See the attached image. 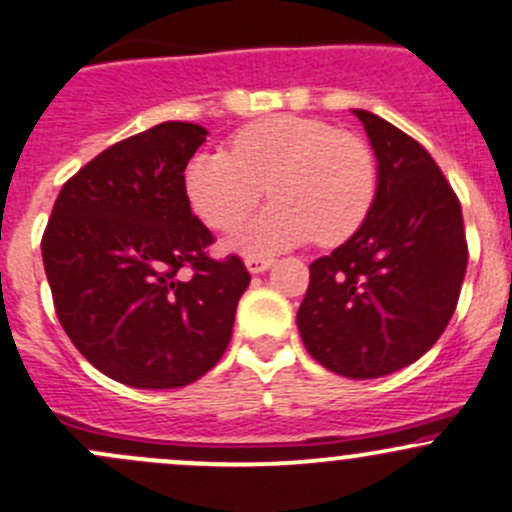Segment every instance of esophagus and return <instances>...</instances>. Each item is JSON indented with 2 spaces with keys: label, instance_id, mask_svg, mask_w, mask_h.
<instances>
[{
  "label": "esophagus",
  "instance_id": "34e87169",
  "mask_svg": "<svg viewBox=\"0 0 512 512\" xmlns=\"http://www.w3.org/2000/svg\"><path fill=\"white\" fill-rule=\"evenodd\" d=\"M245 267L247 272H252V275H260V272L270 270L272 267V257H257V255H250L245 260Z\"/></svg>",
  "mask_w": 512,
  "mask_h": 512
}]
</instances>
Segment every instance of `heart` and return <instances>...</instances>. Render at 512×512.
<instances>
[{"label": "heart", "instance_id": "1", "mask_svg": "<svg viewBox=\"0 0 512 512\" xmlns=\"http://www.w3.org/2000/svg\"><path fill=\"white\" fill-rule=\"evenodd\" d=\"M190 208L213 230H232L262 193L275 203L230 240L242 252H275L317 237L337 245L374 205L376 163L361 138L302 116H270L232 136L230 153H195L183 170Z\"/></svg>", "mask_w": 512, "mask_h": 512}]
</instances>
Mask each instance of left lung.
<instances>
[{"label": "left lung", "instance_id": "left-lung-1", "mask_svg": "<svg viewBox=\"0 0 512 512\" xmlns=\"http://www.w3.org/2000/svg\"><path fill=\"white\" fill-rule=\"evenodd\" d=\"M376 156L359 230L309 265L297 312L307 352L339 376L379 379L421 359L456 312L468 265L456 193L426 148L354 108Z\"/></svg>", "mask_w": 512, "mask_h": 512}]
</instances>
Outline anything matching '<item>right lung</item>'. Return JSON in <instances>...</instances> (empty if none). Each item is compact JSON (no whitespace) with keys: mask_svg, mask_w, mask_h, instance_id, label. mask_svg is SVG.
Instances as JSON below:
<instances>
[{"mask_svg":"<svg viewBox=\"0 0 512 512\" xmlns=\"http://www.w3.org/2000/svg\"><path fill=\"white\" fill-rule=\"evenodd\" d=\"M205 136L165 121L98 153L64 183L41 240L64 332L133 389H180L213 369L250 285L240 257H208L213 235L190 213L183 170Z\"/></svg>","mask_w":512,"mask_h":512,"instance_id":"add662e5","label":"right lung"}]
</instances>
